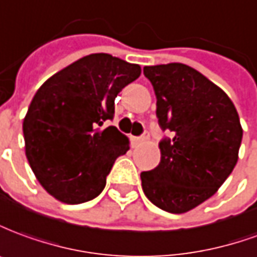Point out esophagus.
Here are the masks:
<instances>
[{
    "mask_svg": "<svg viewBox=\"0 0 257 257\" xmlns=\"http://www.w3.org/2000/svg\"><path fill=\"white\" fill-rule=\"evenodd\" d=\"M148 138H149L148 134H144V136H141V137L136 138V141H137V143H144V141H147Z\"/></svg>",
    "mask_w": 257,
    "mask_h": 257,
    "instance_id": "34e87169",
    "label": "esophagus"
}]
</instances>
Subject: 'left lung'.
I'll use <instances>...</instances> for the list:
<instances>
[{"instance_id":"left-lung-1","label":"left lung","mask_w":257,"mask_h":257,"mask_svg":"<svg viewBox=\"0 0 257 257\" xmlns=\"http://www.w3.org/2000/svg\"><path fill=\"white\" fill-rule=\"evenodd\" d=\"M156 116L172 138L159 143L161 163L141 173L144 194L162 210L185 213L214 195L238 161L242 127L234 103L194 67H144Z\"/></svg>"}]
</instances>
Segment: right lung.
Listing matches in <instances>:
<instances>
[{
	"label": "right lung",
	"mask_w": 257,
	"mask_h": 257,
	"mask_svg": "<svg viewBox=\"0 0 257 257\" xmlns=\"http://www.w3.org/2000/svg\"><path fill=\"white\" fill-rule=\"evenodd\" d=\"M140 74V65L91 54L51 76L33 96L23 120L26 158L55 199L77 205L102 192L114 161L130 148L128 138L103 121Z\"/></svg>",
	"instance_id": "add662e5"
}]
</instances>
